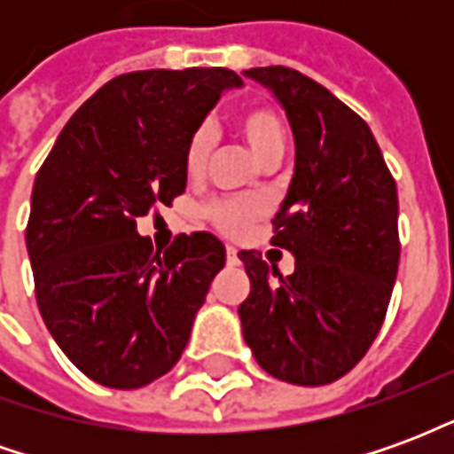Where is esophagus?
<instances>
[{"instance_id": "esophagus-1", "label": "esophagus", "mask_w": 454, "mask_h": 454, "mask_svg": "<svg viewBox=\"0 0 454 454\" xmlns=\"http://www.w3.org/2000/svg\"><path fill=\"white\" fill-rule=\"evenodd\" d=\"M226 262L231 267L233 265H240V257H238V250L233 246H228L226 247Z\"/></svg>"}]
</instances>
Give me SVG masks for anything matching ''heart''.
Returning <instances> with one entry per match:
<instances>
[{
    "instance_id": "obj_1",
    "label": "heart",
    "mask_w": 454,
    "mask_h": 454,
    "mask_svg": "<svg viewBox=\"0 0 454 454\" xmlns=\"http://www.w3.org/2000/svg\"><path fill=\"white\" fill-rule=\"evenodd\" d=\"M233 129L253 153L257 162H277L286 150V123L285 116L272 104H247L238 109L233 116ZM208 153H211V130L201 126L192 133L184 150V169L189 177H199L207 169ZM204 216L218 233L228 238L246 236L260 218L265 216V204L257 199L236 197L218 199L208 204Z\"/></svg>"
}]
</instances>
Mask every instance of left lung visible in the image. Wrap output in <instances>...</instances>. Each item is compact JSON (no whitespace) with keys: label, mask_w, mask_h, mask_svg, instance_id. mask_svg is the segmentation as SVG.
<instances>
[{"label":"left lung","mask_w":454,"mask_h":454,"mask_svg":"<svg viewBox=\"0 0 454 454\" xmlns=\"http://www.w3.org/2000/svg\"><path fill=\"white\" fill-rule=\"evenodd\" d=\"M246 77L272 90L294 130L272 246L296 260L282 277L255 250L238 255L250 277L243 338L277 380L331 384L364 357L387 316L401 253L396 182L370 126L324 84L282 65Z\"/></svg>","instance_id":"obj_1"}]
</instances>
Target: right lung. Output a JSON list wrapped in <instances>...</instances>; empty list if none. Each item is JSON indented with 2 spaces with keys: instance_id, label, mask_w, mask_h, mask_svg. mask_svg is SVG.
Wrapping results in <instances>:
<instances>
[{
  "instance_id": "add662e5",
  "label": "right lung",
  "mask_w": 454,
  "mask_h": 454,
  "mask_svg": "<svg viewBox=\"0 0 454 454\" xmlns=\"http://www.w3.org/2000/svg\"><path fill=\"white\" fill-rule=\"evenodd\" d=\"M226 67L114 77L65 123L38 169L26 247L38 311L90 380L138 389L177 364L226 247L177 236L160 253L136 218L187 187L184 150L228 87Z\"/></svg>"
}]
</instances>
